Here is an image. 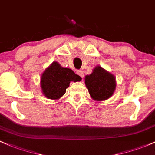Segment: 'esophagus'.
I'll use <instances>...</instances> for the list:
<instances>
[{
	"label": "esophagus",
	"instance_id": "esophagus-1",
	"mask_svg": "<svg viewBox=\"0 0 155 155\" xmlns=\"http://www.w3.org/2000/svg\"><path fill=\"white\" fill-rule=\"evenodd\" d=\"M77 74L79 75V76H80L81 78L84 77V73H83V71H81V70H79V71H77Z\"/></svg>",
	"mask_w": 155,
	"mask_h": 155
}]
</instances>
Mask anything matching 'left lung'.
Returning a JSON list of instances; mask_svg holds the SVG:
<instances>
[{
    "label": "left lung",
    "instance_id": "1",
    "mask_svg": "<svg viewBox=\"0 0 155 155\" xmlns=\"http://www.w3.org/2000/svg\"><path fill=\"white\" fill-rule=\"evenodd\" d=\"M87 88L95 101H104L113 96L116 87L115 76L101 66H96L93 73L84 78Z\"/></svg>",
    "mask_w": 155,
    "mask_h": 155
}]
</instances>
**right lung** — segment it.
Listing matches in <instances>:
<instances>
[{
  "label": "right lung",
  "mask_w": 155,
  "mask_h": 155,
  "mask_svg": "<svg viewBox=\"0 0 155 155\" xmlns=\"http://www.w3.org/2000/svg\"><path fill=\"white\" fill-rule=\"evenodd\" d=\"M81 78L71 69L63 68L54 62L42 73L40 81L44 96L49 99L57 100L65 93L71 81H79Z\"/></svg>",
  "instance_id": "1"
}]
</instances>
